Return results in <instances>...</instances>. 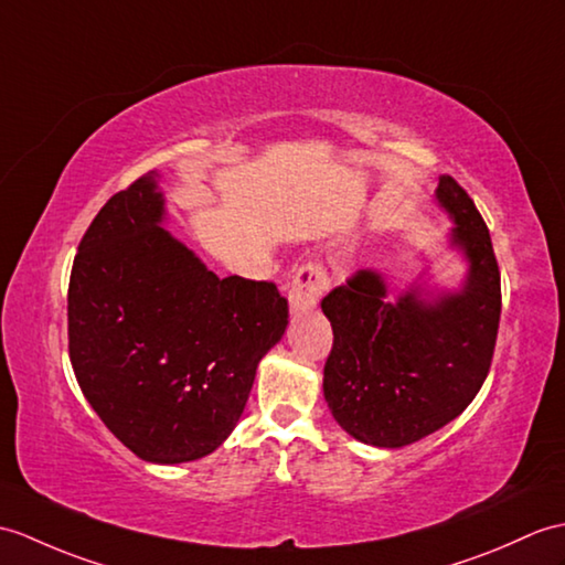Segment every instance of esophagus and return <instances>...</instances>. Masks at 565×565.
<instances>
[{
    "instance_id": "1",
    "label": "esophagus",
    "mask_w": 565,
    "mask_h": 565,
    "mask_svg": "<svg viewBox=\"0 0 565 565\" xmlns=\"http://www.w3.org/2000/svg\"><path fill=\"white\" fill-rule=\"evenodd\" d=\"M327 286H330V279H327V271L320 262H306V265H300L291 279V291H288L291 310L300 312L318 306Z\"/></svg>"
}]
</instances>
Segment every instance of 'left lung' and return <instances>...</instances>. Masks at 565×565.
<instances>
[{
  "label": "left lung",
  "instance_id": "obj_1",
  "mask_svg": "<svg viewBox=\"0 0 565 565\" xmlns=\"http://www.w3.org/2000/svg\"><path fill=\"white\" fill-rule=\"evenodd\" d=\"M438 202L469 257L460 294L436 303L406 294L390 303L383 279L361 269L322 298L334 332L324 399L349 436L377 448H402L450 424L477 397L493 361L501 271L489 228L452 175H440Z\"/></svg>",
  "mask_w": 565,
  "mask_h": 565
}]
</instances>
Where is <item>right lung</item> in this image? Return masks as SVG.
<instances>
[{
    "instance_id": "right-lung-1",
    "label": "right lung",
    "mask_w": 565,
    "mask_h": 565,
    "mask_svg": "<svg viewBox=\"0 0 565 565\" xmlns=\"http://www.w3.org/2000/svg\"><path fill=\"white\" fill-rule=\"evenodd\" d=\"M161 218L153 170L105 202L72 265L67 334L76 383L113 436L178 465L231 436L288 300L274 281L218 279Z\"/></svg>"
}]
</instances>
